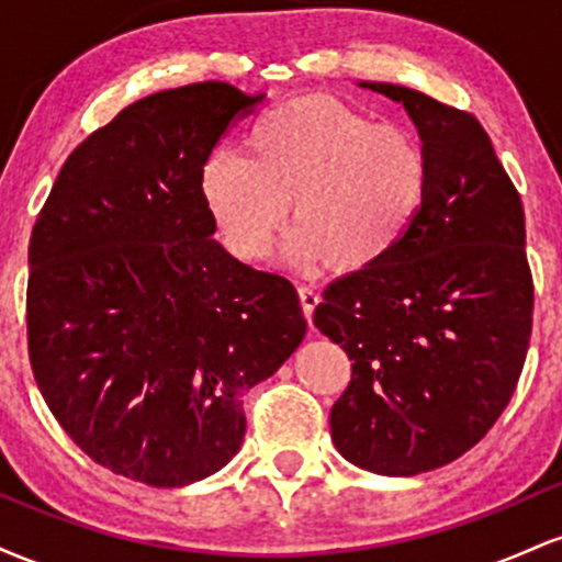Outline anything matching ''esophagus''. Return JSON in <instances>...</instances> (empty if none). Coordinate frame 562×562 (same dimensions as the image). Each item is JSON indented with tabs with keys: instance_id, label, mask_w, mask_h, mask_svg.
Here are the masks:
<instances>
[{
	"instance_id": "1",
	"label": "esophagus",
	"mask_w": 562,
	"mask_h": 562,
	"mask_svg": "<svg viewBox=\"0 0 562 562\" xmlns=\"http://www.w3.org/2000/svg\"><path fill=\"white\" fill-rule=\"evenodd\" d=\"M299 295H301L303 314H306V319L312 322L314 308H317V303H319V293L312 285H306V282H299Z\"/></svg>"
}]
</instances>
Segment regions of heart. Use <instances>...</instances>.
<instances>
[{
  "instance_id": "heart-1",
  "label": "heart",
  "mask_w": 562,
  "mask_h": 562,
  "mask_svg": "<svg viewBox=\"0 0 562 562\" xmlns=\"http://www.w3.org/2000/svg\"><path fill=\"white\" fill-rule=\"evenodd\" d=\"M245 153L205 160L200 187L224 243L261 259L293 205L285 259L359 272L404 240L423 209L428 158L404 128L375 126L333 97L308 94L263 111Z\"/></svg>"
}]
</instances>
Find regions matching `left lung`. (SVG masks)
I'll return each instance as SVG.
<instances>
[{"label": "left lung", "instance_id": "8db88e82", "mask_svg": "<svg viewBox=\"0 0 562 562\" xmlns=\"http://www.w3.org/2000/svg\"><path fill=\"white\" fill-rule=\"evenodd\" d=\"M423 139L428 187L404 240L330 282L314 325L351 359L333 404L335 449L378 475L428 473L505 412L531 340L533 280L518 190L475 115L396 83Z\"/></svg>", "mask_w": 562, "mask_h": 562}]
</instances>
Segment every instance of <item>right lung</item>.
I'll list each match as a JSON object with an SVG mask.
<instances>
[{"instance_id":"obj_1","label":"right lung","mask_w":562,"mask_h":562,"mask_svg":"<svg viewBox=\"0 0 562 562\" xmlns=\"http://www.w3.org/2000/svg\"><path fill=\"white\" fill-rule=\"evenodd\" d=\"M263 94L200 81L142 97L70 153L29 248V357L97 465L158 488L240 449L243 396L306 335L282 274L214 240L205 160Z\"/></svg>"}]
</instances>
